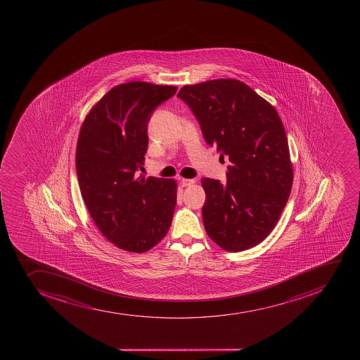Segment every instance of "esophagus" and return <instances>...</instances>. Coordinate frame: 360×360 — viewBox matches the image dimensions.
<instances>
[{
  "instance_id": "esophagus-1",
  "label": "esophagus",
  "mask_w": 360,
  "mask_h": 360,
  "mask_svg": "<svg viewBox=\"0 0 360 360\" xmlns=\"http://www.w3.org/2000/svg\"><path fill=\"white\" fill-rule=\"evenodd\" d=\"M193 182H195V181H193V179H188V178H182V179H181V186H193Z\"/></svg>"
}]
</instances>
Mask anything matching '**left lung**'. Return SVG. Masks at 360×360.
<instances>
[{
	"label": "left lung",
	"mask_w": 360,
	"mask_h": 360,
	"mask_svg": "<svg viewBox=\"0 0 360 360\" xmlns=\"http://www.w3.org/2000/svg\"><path fill=\"white\" fill-rule=\"evenodd\" d=\"M177 97L193 111L205 142L229 160L226 182L202 178L207 235L230 252L256 246L277 224L293 182L279 115L238 79L184 86Z\"/></svg>",
	"instance_id": "obj_1"
}]
</instances>
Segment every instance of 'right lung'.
Here are the masks:
<instances>
[{
  "label": "right lung",
  "mask_w": 360,
  "mask_h": 360,
  "mask_svg": "<svg viewBox=\"0 0 360 360\" xmlns=\"http://www.w3.org/2000/svg\"><path fill=\"white\" fill-rule=\"evenodd\" d=\"M176 86L148 82L116 86L83 122L76 148V172L90 216L120 249H153L170 228L177 184L139 174L148 149V123Z\"/></svg>",
  "instance_id": "obj_1"
}]
</instances>
